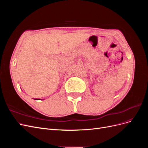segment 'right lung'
Instances as JSON below:
<instances>
[{
  "label": "right lung",
  "instance_id": "add662e5",
  "mask_svg": "<svg viewBox=\"0 0 148 148\" xmlns=\"http://www.w3.org/2000/svg\"><path fill=\"white\" fill-rule=\"evenodd\" d=\"M35 99V100H42L41 99Z\"/></svg>",
  "mask_w": 148,
  "mask_h": 148
}]
</instances>
